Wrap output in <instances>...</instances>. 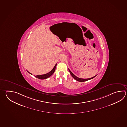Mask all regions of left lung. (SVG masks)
Instances as JSON below:
<instances>
[{"mask_svg": "<svg viewBox=\"0 0 127 127\" xmlns=\"http://www.w3.org/2000/svg\"><path fill=\"white\" fill-rule=\"evenodd\" d=\"M69 71L70 72V75H71V76H72L74 78L75 80H77L78 81H79V82H84V81H87L88 80H90L91 79H93L94 77H95L96 75H95V76H94L93 77L91 78H89V79H82V78H80L77 77L76 76H75L74 74H73L72 72L69 69Z\"/></svg>", "mask_w": 127, "mask_h": 127, "instance_id": "1", "label": "left lung"}]
</instances>
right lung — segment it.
<instances>
[{
	"mask_svg": "<svg viewBox=\"0 0 127 127\" xmlns=\"http://www.w3.org/2000/svg\"><path fill=\"white\" fill-rule=\"evenodd\" d=\"M57 65V64H56L55 65L54 68L52 69V70L51 71H50L48 73H47V74H44V75H36L35 77L37 78H38L39 79H41V80L46 79H47V78L49 77H50V76L54 73V72L55 70H56V67ZM28 71L29 73H30V74L32 75L31 73L29 72L28 71Z\"/></svg>",
	"mask_w": 127,
	"mask_h": 127,
	"instance_id": "obj_1",
	"label": "right lung"
}]
</instances>
